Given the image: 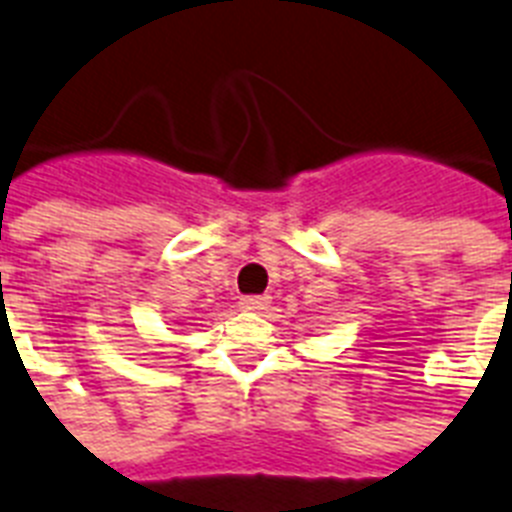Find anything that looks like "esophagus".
<instances>
[{"instance_id": "1", "label": "esophagus", "mask_w": 512, "mask_h": 512, "mask_svg": "<svg viewBox=\"0 0 512 512\" xmlns=\"http://www.w3.org/2000/svg\"><path fill=\"white\" fill-rule=\"evenodd\" d=\"M269 295H246V298H240V308L243 311H266L269 308Z\"/></svg>"}]
</instances>
